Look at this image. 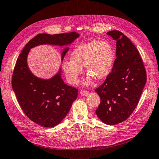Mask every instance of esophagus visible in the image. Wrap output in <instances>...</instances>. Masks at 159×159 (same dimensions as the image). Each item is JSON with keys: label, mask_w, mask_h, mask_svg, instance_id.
<instances>
[{"label": "esophagus", "mask_w": 159, "mask_h": 159, "mask_svg": "<svg viewBox=\"0 0 159 159\" xmlns=\"http://www.w3.org/2000/svg\"><path fill=\"white\" fill-rule=\"evenodd\" d=\"M89 92L88 91H81V94L83 97H86V96H87V95L89 94Z\"/></svg>", "instance_id": "1"}]
</instances>
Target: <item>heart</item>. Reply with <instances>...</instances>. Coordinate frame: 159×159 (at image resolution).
Returning <instances> with one entry per match:
<instances>
[{
	"mask_svg": "<svg viewBox=\"0 0 159 159\" xmlns=\"http://www.w3.org/2000/svg\"><path fill=\"white\" fill-rule=\"evenodd\" d=\"M116 58L115 51L107 41L91 40L81 43L72 52L70 60L62 63V70L68 83L77 84L85 67L87 77L84 84L89 85L94 78L102 80L110 75Z\"/></svg>",
	"mask_w": 159,
	"mask_h": 159,
	"instance_id": "obj_1",
	"label": "heart"
}]
</instances>
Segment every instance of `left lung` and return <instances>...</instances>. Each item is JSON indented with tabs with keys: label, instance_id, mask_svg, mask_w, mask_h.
I'll list each match as a JSON object with an SVG mask.
<instances>
[{
	"label": "left lung",
	"instance_id": "obj_1",
	"mask_svg": "<svg viewBox=\"0 0 159 159\" xmlns=\"http://www.w3.org/2000/svg\"><path fill=\"white\" fill-rule=\"evenodd\" d=\"M106 34L116 40L117 58L111 72L95 89L100 98L96 114L104 123L113 125L124 121L134 110L147 76L139 52L129 38L118 30Z\"/></svg>",
	"mask_w": 159,
	"mask_h": 159
}]
</instances>
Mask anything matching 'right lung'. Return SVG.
<instances>
[{
	"label": "right lung",
	"mask_w": 159,
	"mask_h": 159,
	"mask_svg": "<svg viewBox=\"0 0 159 159\" xmlns=\"http://www.w3.org/2000/svg\"><path fill=\"white\" fill-rule=\"evenodd\" d=\"M80 36L75 32L58 34H39L25 45L16 61L11 85L22 110L32 121L45 127L59 125L69 112L77 98L78 89L65 84L61 69L49 79L38 78L31 72L27 65L30 49L48 45L67 46ZM69 49L62 50L61 61Z\"/></svg>",
	"instance_id": "1"
}]
</instances>
